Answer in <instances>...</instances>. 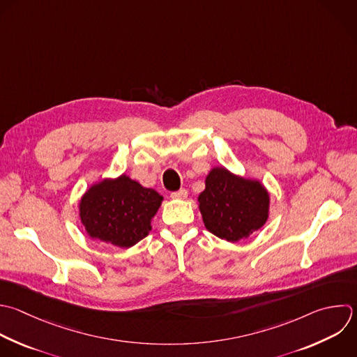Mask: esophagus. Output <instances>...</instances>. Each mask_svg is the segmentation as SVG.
<instances>
[{
	"instance_id": "34e87169",
	"label": "esophagus",
	"mask_w": 357,
	"mask_h": 357,
	"mask_svg": "<svg viewBox=\"0 0 357 357\" xmlns=\"http://www.w3.org/2000/svg\"><path fill=\"white\" fill-rule=\"evenodd\" d=\"M187 190L185 188H180L178 191H173L172 194H170V197L172 198H174V199H185L187 198Z\"/></svg>"
}]
</instances>
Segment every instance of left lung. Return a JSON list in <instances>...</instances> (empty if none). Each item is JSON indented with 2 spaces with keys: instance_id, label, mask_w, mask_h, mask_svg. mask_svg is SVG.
<instances>
[{
  "instance_id": "obj_1",
  "label": "left lung",
  "mask_w": 357,
  "mask_h": 357,
  "mask_svg": "<svg viewBox=\"0 0 357 357\" xmlns=\"http://www.w3.org/2000/svg\"><path fill=\"white\" fill-rule=\"evenodd\" d=\"M205 227L219 238L236 243L261 229L269 215V194L258 181L213 167L198 197Z\"/></svg>"
}]
</instances>
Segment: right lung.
Wrapping results in <instances>:
<instances>
[{
  "mask_svg": "<svg viewBox=\"0 0 357 357\" xmlns=\"http://www.w3.org/2000/svg\"><path fill=\"white\" fill-rule=\"evenodd\" d=\"M163 197L121 174L93 184L81 198L79 219L91 238L130 248L152 229Z\"/></svg>",
  "mask_w": 357,
  "mask_h": 357,
  "instance_id": "add662e5",
  "label": "right lung"
}]
</instances>
